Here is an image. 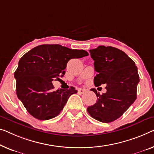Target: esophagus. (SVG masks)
Instances as JSON below:
<instances>
[{
  "label": "esophagus",
  "instance_id": "1",
  "mask_svg": "<svg viewBox=\"0 0 154 154\" xmlns=\"http://www.w3.org/2000/svg\"><path fill=\"white\" fill-rule=\"evenodd\" d=\"M85 91H86V90H85V89H84V88H79V89H78V93H79L82 94V93H84Z\"/></svg>",
  "mask_w": 154,
  "mask_h": 154
}]
</instances>
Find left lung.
Instances as JSON below:
<instances>
[{
  "instance_id": "8db88e82",
  "label": "left lung",
  "mask_w": 154,
  "mask_h": 154,
  "mask_svg": "<svg viewBox=\"0 0 154 154\" xmlns=\"http://www.w3.org/2000/svg\"><path fill=\"white\" fill-rule=\"evenodd\" d=\"M97 74L94 84H106V93L97 95V102L88 107L92 118L104 123L113 122L122 116L137 97V86L140 79L137 68L128 55L118 48L100 45L90 50Z\"/></svg>"
}]
</instances>
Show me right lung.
Returning <instances> with one entry per match:
<instances>
[{
  "label": "right lung",
  "instance_id": "1",
  "mask_svg": "<svg viewBox=\"0 0 154 154\" xmlns=\"http://www.w3.org/2000/svg\"><path fill=\"white\" fill-rule=\"evenodd\" d=\"M88 55L84 50L45 44L34 48L20 59L14 72L17 95L31 116L47 120L60 113L70 96L77 91L71 86L68 90L54 91L52 82L63 76L70 59Z\"/></svg>",
  "mask_w": 154,
  "mask_h": 154
}]
</instances>
